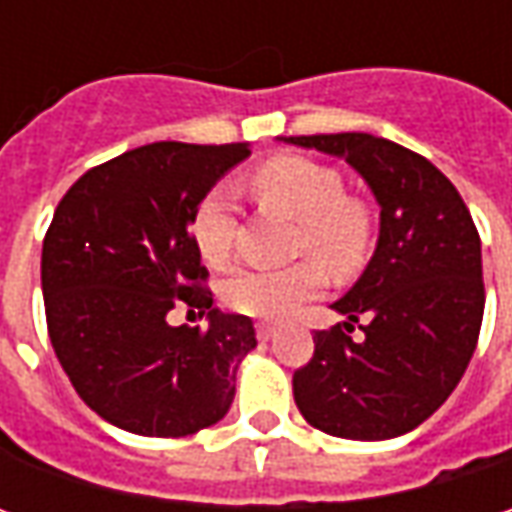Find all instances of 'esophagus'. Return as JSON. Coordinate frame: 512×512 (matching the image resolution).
Listing matches in <instances>:
<instances>
[{
    "label": "esophagus",
    "instance_id": "34e87169",
    "mask_svg": "<svg viewBox=\"0 0 512 512\" xmlns=\"http://www.w3.org/2000/svg\"><path fill=\"white\" fill-rule=\"evenodd\" d=\"M256 336H259V339H273V336H276V327L273 325H256Z\"/></svg>",
    "mask_w": 512,
    "mask_h": 512
}]
</instances>
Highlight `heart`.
<instances>
[{"instance_id": "heart-1", "label": "heart", "mask_w": 512, "mask_h": 512, "mask_svg": "<svg viewBox=\"0 0 512 512\" xmlns=\"http://www.w3.org/2000/svg\"><path fill=\"white\" fill-rule=\"evenodd\" d=\"M250 187L259 205L299 222V256H316L339 276L359 270L370 247V216L362 202L344 196L339 170L307 156H273L250 173ZM190 236L210 267L230 262L236 247V202L230 190L210 187L199 199ZM318 263L302 259L276 270H239L225 279L222 296L242 316L279 322L325 290V267Z\"/></svg>"}]
</instances>
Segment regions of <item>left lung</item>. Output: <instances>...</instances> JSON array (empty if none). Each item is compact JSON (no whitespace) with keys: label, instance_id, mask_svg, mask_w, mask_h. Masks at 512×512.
Returning a JSON list of instances; mask_svg holds the SVG:
<instances>
[{"label":"left lung","instance_id":"left-lung-1","mask_svg":"<svg viewBox=\"0 0 512 512\" xmlns=\"http://www.w3.org/2000/svg\"><path fill=\"white\" fill-rule=\"evenodd\" d=\"M287 142L344 156L382 207L376 253L333 305L347 322L316 330L310 362L293 373L296 407L339 439L402 436L442 407L479 342V230L442 170L390 139L319 133ZM356 326L362 340L349 336Z\"/></svg>","mask_w":512,"mask_h":512}]
</instances>
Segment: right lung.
Listing matches in <instances>:
<instances>
[{
	"label": "right lung",
	"instance_id": "add662e5",
	"mask_svg": "<svg viewBox=\"0 0 512 512\" xmlns=\"http://www.w3.org/2000/svg\"><path fill=\"white\" fill-rule=\"evenodd\" d=\"M245 156L247 145H142L79 176L53 213L42 242L50 344L79 399L128 433L190 436L233 402L256 333L247 316L213 310L190 219ZM176 304L207 309L211 325L170 328Z\"/></svg>",
	"mask_w": 512,
	"mask_h": 512
}]
</instances>
